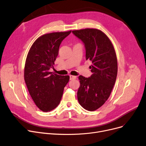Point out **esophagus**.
Listing matches in <instances>:
<instances>
[{
    "label": "esophagus",
    "mask_w": 146,
    "mask_h": 146,
    "mask_svg": "<svg viewBox=\"0 0 146 146\" xmlns=\"http://www.w3.org/2000/svg\"><path fill=\"white\" fill-rule=\"evenodd\" d=\"M70 80H74L76 78V76H74V75H70Z\"/></svg>",
    "instance_id": "esophagus-1"
}]
</instances>
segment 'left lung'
<instances>
[{
	"mask_svg": "<svg viewBox=\"0 0 146 146\" xmlns=\"http://www.w3.org/2000/svg\"><path fill=\"white\" fill-rule=\"evenodd\" d=\"M84 43L86 59L92 62L90 77L80 75L77 92L80 104L85 110L95 111L109 98L117 75V59L114 46L101 31L87 28L72 32Z\"/></svg>",
	"mask_w": 146,
	"mask_h": 146,
	"instance_id": "left-lung-1",
	"label": "left lung"
}]
</instances>
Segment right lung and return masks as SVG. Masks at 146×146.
Listing matches in <instances>:
<instances>
[{
  "mask_svg": "<svg viewBox=\"0 0 146 146\" xmlns=\"http://www.w3.org/2000/svg\"><path fill=\"white\" fill-rule=\"evenodd\" d=\"M68 32L46 33L39 37L31 47L26 59L24 79L30 95L42 111L55 109L61 101L68 75L49 72L54 68L62 41L71 33Z\"/></svg>",
  "mask_w": 146,
  "mask_h": 146,
  "instance_id": "add662e5",
  "label": "right lung"
}]
</instances>
